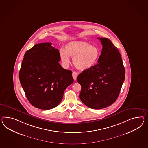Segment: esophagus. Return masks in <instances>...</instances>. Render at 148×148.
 I'll return each mask as SVG.
<instances>
[{
	"instance_id": "34e87169",
	"label": "esophagus",
	"mask_w": 148,
	"mask_h": 148,
	"mask_svg": "<svg viewBox=\"0 0 148 148\" xmlns=\"http://www.w3.org/2000/svg\"><path fill=\"white\" fill-rule=\"evenodd\" d=\"M78 76V73L76 72H72V77L73 78V79L75 80H76L77 79V77Z\"/></svg>"
}]
</instances>
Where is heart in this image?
<instances>
[{
  "label": "heart",
  "instance_id": "b5f03b06",
  "mask_svg": "<svg viewBox=\"0 0 148 148\" xmlns=\"http://www.w3.org/2000/svg\"><path fill=\"white\" fill-rule=\"evenodd\" d=\"M100 52L96 47L82 41H71L66 43L65 50H60V56L62 64L65 66L70 63L69 57L76 68L81 71L92 68L98 61Z\"/></svg>",
  "mask_w": 148,
  "mask_h": 148
}]
</instances>
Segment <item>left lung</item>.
Listing matches in <instances>:
<instances>
[{
    "instance_id": "8db88e82",
    "label": "left lung",
    "mask_w": 148,
    "mask_h": 148,
    "mask_svg": "<svg viewBox=\"0 0 148 148\" xmlns=\"http://www.w3.org/2000/svg\"><path fill=\"white\" fill-rule=\"evenodd\" d=\"M102 45L98 64L84 70L77 80L81 85L79 97L92 109H102L118 98L125 79V69L118 48L108 38H98Z\"/></svg>"
}]
</instances>
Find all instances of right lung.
<instances>
[{
    "label": "right lung",
    "mask_w": 148,
    "mask_h": 148,
    "mask_svg": "<svg viewBox=\"0 0 148 148\" xmlns=\"http://www.w3.org/2000/svg\"><path fill=\"white\" fill-rule=\"evenodd\" d=\"M58 50L51 43L34 45L25 53L19 79L29 102L50 110L61 102L65 90L73 83L72 71L62 67Z\"/></svg>",
    "instance_id": "obj_1"
}]
</instances>
